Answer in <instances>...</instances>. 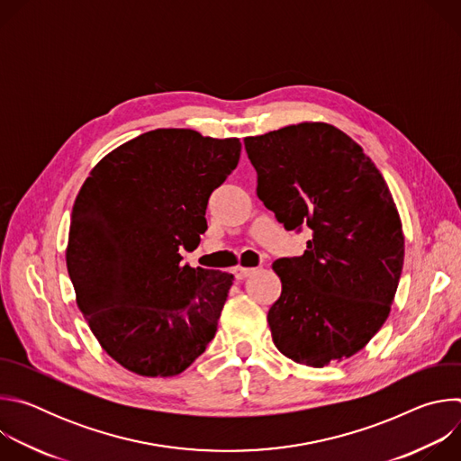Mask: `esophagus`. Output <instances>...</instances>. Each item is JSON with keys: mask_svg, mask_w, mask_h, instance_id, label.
Returning a JSON list of instances; mask_svg holds the SVG:
<instances>
[{"mask_svg": "<svg viewBox=\"0 0 461 461\" xmlns=\"http://www.w3.org/2000/svg\"><path fill=\"white\" fill-rule=\"evenodd\" d=\"M251 274H253V268H244V267H237V268H233V276H235V279H237V281H242V279L249 277Z\"/></svg>", "mask_w": 461, "mask_h": 461, "instance_id": "1", "label": "esophagus"}]
</instances>
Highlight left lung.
Wrapping results in <instances>:
<instances>
[{"label": "left lung", "instance_id": "left-lung-1", "mask_svg": "<svg viewBox=\"0 0 461 461\" xmlns=\"http://www.w3.org/2000/svg\"><path fill=\"white\" fill-rule=\"evenodd\" d=\"M244 148L258 199L285 230H310L301 257L274 262L283 283L268 312L276 347L315 368L354 356L386 321L403 270L402 221L384 178L328 123L248 137Z\"/></svg>", "mask_w": 461, "mask_h": 461}]
</instances>
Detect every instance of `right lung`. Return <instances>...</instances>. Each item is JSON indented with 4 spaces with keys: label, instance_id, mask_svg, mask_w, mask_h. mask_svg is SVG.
I'll return each mask as SVG.
<instances>
[{
    "label": "right lung",
    "instance_id": "1",
    "mask_svg": "<svg viewBox=\"0 0 461 461\" xmlns=\"http://www.w3.org/2000/svg\"><path fill=\"white\" fill-rule=\"evenodd\" d=\"M239 139L155 129L91 171L71 217L68 270L102 348L140 375H176L215 338L233 276L182 265L208 230L210 194Z\"/></svg>",
    "mask_w": 461,
    "mask_h": 461
}]
</instances>
